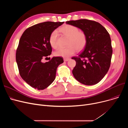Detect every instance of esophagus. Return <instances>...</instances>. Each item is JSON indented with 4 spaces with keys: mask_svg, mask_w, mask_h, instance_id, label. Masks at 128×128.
<instances>
[{
    "mask_svg": "<svg viewBox=\"0 0 128 128\" xmlns=\"http://www.w3.org/2000/svg\"><path fill=\"white\" fill-rule=\"evenodd\" d=\"M70 60V58H64V60L65 62H68V60Z\"/></svg>",
    "mask_w": 128,
    "mask_h": 128,
    "instance_id": "obj_1",
    "label": "esophagus"
}]
</instances>
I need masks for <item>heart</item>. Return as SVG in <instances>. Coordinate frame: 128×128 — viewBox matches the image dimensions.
I'll return each instance as SVG.
<instances>
[{
  "label": "heart",
  "instance_id": "b5f03b06",
  "mask_svg": "<svg viewBox=\"0 0 128 128\" xmlns=\"http://www.w3.org/2000/svg\"><path fill=\"white\" fill-rule=\"evenodd\" d=\"M60 31L63 34L69 37L68 44L69 46L66 48H60L54 53L55 55L64 58H69L74 54L76 50L80 51L82 50L86 45L87 39L85 33L79 31L77 27L66 25L60 28ZM58 32L56 30L53 31L49 38V42L51 46L54 48L58 46Z\"/></svg>",
  "mask_w": 128,
  "mask_h": 128
}]
</instances>
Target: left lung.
<instances>
[{
  "mask_svg": "<svg viewBox=\"0 0 128 128\" xmlns=\"http://www.w3.org/2000/svg\"><path fill=\"white\" fill-rule=\"evenodd\" d=\"M85 33L87 42L84 50L75 60L72 72L82 84L91 86L99 82L108 72L112 50L109 33L98 22L86 19L66 22Z\"/></svg>",
  "mask_w": 128,
  "mask_h": 128,
  "instance_id": "left-lung-1",
  "label": "left lung"
}]
</instances>
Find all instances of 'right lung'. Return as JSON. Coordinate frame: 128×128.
<instances>
[{
  "instance_id": "1",
  "label": "right lung",
  "mask_w": 128,
  "mask_h": 128,
  "mask_svg": "<svg viewBox=\"0 0 128 128\" xmlns=\"http://www.w3.org/2000/svg\"><path fill=\"white\" fill-rule=\"evenodd\" d=\"M64 23L45 22L34 25L26 29L20 39L16 62L20 76L32 88L44 90L49 86L56 78L58 67L64 62L61 57H53L46 63L42 60L51 54V32Z\"/></svg>"
}]
</instances>
